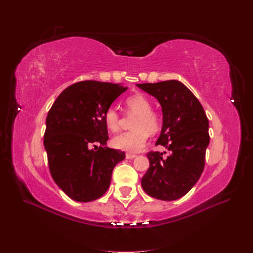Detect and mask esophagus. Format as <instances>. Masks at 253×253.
I'll return each instance as SVG.
<instances>
[{
    "label": "esophagus",
    "mask_w": 253,
    "mask_h": 253,
    "mask_svg": "<svg viewBox=\"0 0 253 253\" xmlns=\"http://www.w3.org/2000/svg\"><path fill=\"white\" fill-rule=\"evenodd\" d=\"M126 157L127 159H133V158L136 157V155H135V154H131V153H126Z\"/></svg>",
    "instance_id": "1"
}]
</instances>
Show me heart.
<instances>
[{"mask_svg": "<svg viewBox=\"0 0 253 253\" xmlns=\"http://www.w3.org/2000/svg\"><path fill=\"white\" fill-rule=\"evenodd\" d=\"M126 104L127 110L136 115L132 125L134 129L115 136L112 140V144L118 150L137 153L141 151L147 143L149 133L156 134L159 131L160 117L158 114L152 111L151 102L142 95L137 94L128 97ZM103 120L110 131H118L119 114L116 109L111 106L106 110L103 115Z\"/></svg>", "mask_w": 253, "mask_h": 253, "instance_id": "1", "label": "heart"}]
</instances>
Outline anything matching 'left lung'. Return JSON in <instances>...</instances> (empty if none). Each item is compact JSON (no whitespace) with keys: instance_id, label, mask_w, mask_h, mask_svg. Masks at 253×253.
<instances>
[{"instance_id":"obj_1","label":"left lung","mask_w":253,"mask_h":253,"mask_svg":"<svg viewBox=\"0 0 253 253\" xmlns=\"http://www.w3.org/2000/svg\"><path fill=\"white\" fill-rule=\"evenodd\" d=\"M155 97L163 111V127L156 141L170 154L150 152V168L141 179L145 193L162 201L186 195L200 179L208 148L209 121L198 99L177 80L137 84ZM166 153V152H165Z\"/></svg>"}]
</instances>
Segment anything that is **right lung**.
<instances>
[{"mask_svg":"<svg viewBox=\"0 0 253 253\" xmlns=\"http://www.w3.org/2000/svg\"><path fill=\"white\" fill-rule=\"evenodd\" d=\"M126 90L121 84L81 81L59 95L46 117L44 148L52 179L76 202L87 203L109 189L125 152L105 147L103 115Z\"/></svg>","mask_w":253,"mask_h":253,"instance_id":"add662e5","label":"right lung"}]
</instances>
